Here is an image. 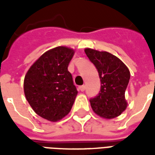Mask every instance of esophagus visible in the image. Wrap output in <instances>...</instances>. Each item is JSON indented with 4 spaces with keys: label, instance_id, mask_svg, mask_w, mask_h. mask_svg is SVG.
Returning <instances> with one entry per match:
<instances>
[{
    "label": "esophagus",
    "instance_id": "34e87169",
    "mask_svg": "<svg viewBox=\"0 0 155 155\" xmlns=\"http://www.w3.org/2000/svg\"><path fill=\"white\" fill-rule=\"evenodd\" d=\"M79 90L83 92V91H84V90H85V86H84V85H81V86L79 87Z\"/></svg>",
    "mask_w": 155,
    "mask_h": 155
}]
</instances>
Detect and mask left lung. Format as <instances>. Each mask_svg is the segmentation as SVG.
Returning a JSON list of instances; mask_svg holds the SVG:
<instances>
[{"label":"left lung","instance_id":"obj_1","mask_svg":"<svg viewBox=\"0 0 155 155\" xmlns=\"http://www.w3.org/2000/svg\"><path fill=\"white\" fill-rule=\"evenodd\" d=\"M84 52L97 69L101 83L100 93L90 100L91 108L104 119L119 116L127 107L124 93L130 78L129 69L109 52L89 48Z\"/></svg>","mask_w":155,"mask_h":155}]
</instances>
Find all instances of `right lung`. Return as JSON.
<instances>
[{
  "label": "right lung",
  "mask_w": 155,
  "mask_h": 155,
  "mask_svg": "<svg viewBox=\"0 0 155 155\" xmlns=\"http://www.w3.org/2000/svg\"><path fill=\"white\" fill-rule=\"evenodd\" d=\"M72 49L59 46L46 51L29 69L24 80L26 100L36 114L50 121L67 115L78 91L68 65Z\"/></svg>",
  "instance_id": "right-lung-1"
}]
</instances>
